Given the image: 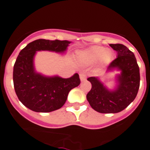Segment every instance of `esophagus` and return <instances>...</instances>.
Segmentation results:
<instances>
[{"label": "esophagus", "instance_id": "34e87169", "mask_svg": "<svg viewBox=\"0 0 150 150\" xmlns=\"http://www.w3.org/2000/svg\"><path fill=\"white\" fill-rule=\"evenodd\" d=\"M79 77H80V79H81V81L82 82H83V81H85V80L86 79V73H80L79 75Z\"/></svg>", "mask_w": 150, "mask_h": 150}]
</instances>
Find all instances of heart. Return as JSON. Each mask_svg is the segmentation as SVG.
Returning a JSON list of instances; mask_svg holds the SVG:
<instances>
[{
    "instance_id": "obj_1",
    "label": "heart",
    "mask_w": 150,
    "mask_h": 150,
    "mask_svg": "<svg viewBox=\"0 0 150 150\" xmlns=\"http://www.w3.org/2000/svg\"><path fill=\"white\" fill-rule=\"evenodd\" d=\"M81 57L85 61L89 63L95 62L100 58H101V61L103 63H107L111 60L113 53L110 50L105 49L103 47L94 46L82 51L81 53Z\"/></svg>"
}]
</instances>
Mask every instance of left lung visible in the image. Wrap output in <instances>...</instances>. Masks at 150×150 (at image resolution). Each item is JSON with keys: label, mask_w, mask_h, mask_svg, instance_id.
<instances>
[{"label": "left lung", "mask_w": 150, "mask_h": 150, "mask_svg": "<svg viewBox=\"0 0 150 150\" xmlns=\"http://www.w3.org/2000/svg\"><path fill=\"white\" fill-rule=\"evenodd\" d=\"M117 51V57L107 67V71L117 69L118 85L114 90H109L96 77L87 79L92 88L86 98L92 108L102 114H114L125 109L137 96L140 85L139 67L135 55L123 44H110Z\"/></svg>", "instance_id": "8db88e82"}]
</instances>
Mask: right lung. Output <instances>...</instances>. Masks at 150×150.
<instances>
[{"label":"right lung","instance_id":"obj_1","mask_svg":"<svg viewBox=\"0 0 150 150\" xmlns=\"http://www.w3.org/2000/svg\"><path fill=\"white\" fill-rule=\"evenodd\" d=\"M70 43L40 39L29 43L20 51L13 69V82L18 98L29 109L42 113L60 109L65 103L71 89L80 84L77 73L68 79L46 77L34 69L33 59L36 51L63 53Z\"/></svg>","mask_w":150,"mask_h":150}]
</instances>
